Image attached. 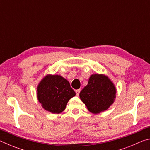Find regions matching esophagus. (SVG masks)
<instances>
[{
  "mask_svg": "<svg viewBox=\"0 0 150 150\" xmlns=\"http://www.w3.org/2000/svg\"><path fill=\"white\" fill-rule=\"evenodd\" d=\"M80 91H81V89H77V90H75V93H76V95H77V96H79V95Z\"/></svg>",
  "mask_w": 150,
  "mask_h": 150,
  "instance_id": "34e87169",
  "label": "esophagus"
}]
</instances>
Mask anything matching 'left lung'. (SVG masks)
<instances>
[{"label":"left lung","instance_id":"obj_1","mask_svg":"<svg viewBox=\"0 0 150 150\" xmlns=\"http://www.w3.org/2000/svg\"><path fill=\"white\" fill-rule=\"evenodd\" d=\"M116 89L114 83L103 74L91 75L87 85L81 91V100L91 113L97 115L110 107L115 102Z\"/></svg>","mask_w":150,"mask_h":150}]
</instances>
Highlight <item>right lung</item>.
I'll use <instances>...</instances> for the list:
<instances>
[{"mask_svg":"<svg viewBox=\"0 0 150 150\" xmlns=\"http://www.w3.org/2000/svg\"><path fill=\"white\" fill-rule=\"evenodd\" d=\"M75 95L69 81L59 75H45L37 87L38 100L45 110L53 114L62 112Z\"/></svg>","mask_w":150,"mask_h":150,"instance_id":"add662e5","label":"right lung"}]
</instances>
